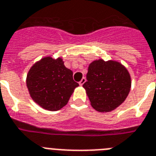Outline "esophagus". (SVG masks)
<instances>
[{"label":"esophagus","mask_w":156,"mask_h":156,"mask_svg":"<svg viewBox=\"0 0 156 156\" xmlns=\"http://www.w3.org/2000/svg\"><path fill=\"white\" fill-rule=\"evenodd\" d=\"M85 82H86V78H85V77H83V78L81 79V80L79 82V84L80 85V86H82Z\"/></svg>","instance_id":"34e87169"}]
</instances>
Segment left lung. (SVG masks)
<instances>
[{"label": "left lung", "instance_id": "1", "mask_svg": "<svg viewBox=\"0 0 156 156\" xmlns=\"http://www.w3.org/2000/svg\"><path fill=\"white\" fill-rule=\"evenodd\" d=\"M83 87L94 110L109 112L126 100L131 87V77L119 62L96 60L89 65Z\"/></svg>", "mask_w": 156, "mask_h": 156}]
</instances>
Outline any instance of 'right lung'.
<instances>
[{
    "mask_svg": "<svg viewBox=\"0 0 156 156\" xmlns=\"http://www.w3.org/2000/svg\"><path fill=\"white\" fill-rule=\"evenodd\" d=\"M79 83L73 80V72L64 65L61 58H42L30 68L27 87L30 97L42 108L59 110L67 104Z\"/></svg>",
    "mask_w": 156,
    "mask_h": 156,
    "instance_id": "add662e5",
    "label": "right lung"
}]
</instances>
